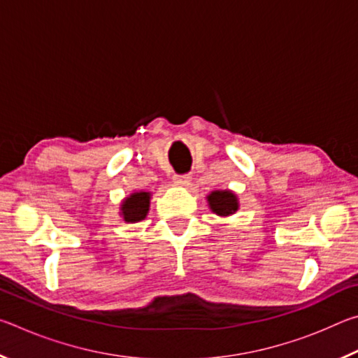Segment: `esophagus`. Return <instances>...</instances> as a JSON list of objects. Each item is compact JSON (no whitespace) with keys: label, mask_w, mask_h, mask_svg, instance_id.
<instances>
[{"label":"esophagus","mask_w":358,"mask_h":358,"mask_svg":"<svg viewBox=\"0 0 358 358\" xmlns=\"http://www.w3.org/2000/svg\"><path fill=\"white\" fill-rule=\"evenodd\" d=\"M173 183L178 185V186H189L191 177H189V175H178V173H175L173 175Z\"/></svg>","instance_id":"esophagus-1"}]
</instances>
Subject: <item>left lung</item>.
I'll return each mask as SVG.
<instances>
[{"label":"left lung","mask_w":358,"mask_h":358,"mask_svg":"<svg viewBox=\"0 0 358 358\" xmlns=\"http://www.w3.org/2000/svg\"><path fill=\"white\" fill-rule=\"evenodd\" d=\"M208 205L217 216H230L238 210V199L232 191H213L208 194Z\"/></svg>","instance_id":"8db88e82"}]
</instances>
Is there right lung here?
<instances>
[{
	"mask_svg": "<svg viewBox=\"0 0 358 358\" xmlns=\"http://www.w3.org/2000/svg\"><path fill=\"white\" fill-rule=\"evenodd\" d=\"M150 199L151 192L147 191H138L132 192L129 197H126L123 203H121V216L126 222H137L142 221L147 216L150 210Z\"/></svg>",
	"mask_w": 358,
	"mask_h": 358,
	"instance_id": "obj_1",
	"label": "right lung"
}]
</instances>
